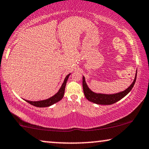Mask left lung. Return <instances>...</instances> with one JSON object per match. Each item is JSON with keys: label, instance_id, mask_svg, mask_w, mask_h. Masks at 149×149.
I'll return each mask as SVG.
<instances>
[{"label": "left lung", "instance_id": "1", "mask_svg": "<svg viewBox=\"0 0 149 149\" xmlns=\"http://www.w3.org/2000/svg\"><path fill=\"white\" fill-rule=\"evenodd\" d=\"M136 76H137V72L136 73L135 78L133 83L130 85V86L126 89L125 91H121V92L115 93V94H103V93H97L93 92L87 86L86 82H85V77L83 76V92H84L85 96L89 101L93 102L97 104H102V105H110L117 102L123 97L125 96L133 88L134 84H135L136 80Z\"/></svg>", "mask_w": 149, "mask_h": 149}]
</instances>
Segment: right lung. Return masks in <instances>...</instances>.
<instances>
[{"instance_id":"1","label":"right lung","mask_w":149,"mask_h":149,"mask_svg":"<svg viewBox=\"0 0 149 149\" xmlns=\"http://www.w3.org/2000/svg\"><path fill=\"white\" fill-rule=\"evenodd\" d=\"M70 75V74H68L66 77H65L64 83H62V86H61L60 89H59V91L56 93V94L53 95L52 97H49V98L44 100H40V101H29V100H24L30 104L33 105L34 107H47L53 105L55 103L58 102L61 100L63 98V96H64V94L65 87H66V82L67 81H68V79Z\"/></svg>"}]
</instances>
